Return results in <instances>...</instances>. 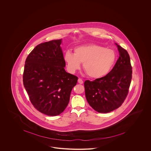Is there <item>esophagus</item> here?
Masks as SVG:
<instances>
[{
    "mask_svg": "<svg viewBox=\"0 0 151 151\" xmlns=\"http://www.w3.org/2000/svg\"><path fill=\"white\" fill-rule=\"evenodd\" d=\"M78 82L79 83H80V84H82L83 82V80H82L81 78H78Z\"/></svg>",
    "mask_w": 151,
    "mask_h": 151,
    "instance_id": "obj_1",
    "label": "esophagus"
}]
</instances>
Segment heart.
Masks as SVG:
<instances>
[{"mask_svg": "<svg viewBox=\"0 0 151 151\" xmlns=\"http://www.w3.org/2000/svg\"><path fill=\"white\" fill-rule=\"evenodd\" d=\"M116 58L114 51L95 44L78 46L74 49L73 54L68 51L64 55V60L70 73H75L82 63L83 69L87 75L95 78L109 73Z\"/></svg>", "mask_w": 151, "mask_h": 151, "instance_id": "obj_1", "label": "heart"}]
</instances>
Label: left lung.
Segmentation results:
<instances>
[{
  "label": "left lung",
  "mask_w": 151,
  "mask_h": 151,
  "mask_svg": "<svg viewBox=\"0 0 151 151\" xmlns=\"http://www.w3.org/2000/svg\"><path fill=\"white\" fill-rule=\"evenodd\" d=\"M119 52L116 63L105 76L84 82L88 104L100 113H108L122 104L132 79V66L127 51L115 43Z\"/></svg>",
  "instance_id": "8db88e82"
}]
</instances>
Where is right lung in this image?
<instances>
[{
  "label": "right lung",
  "mask_w": 151,
  "mask_h": 151,
  "mask_svg": "<svg viewBox=\"0 0 151 151\" xmlns=\"http://www.w3.org/2000/svg\"><path fill=\"white\" fill-rule=\"evenodd\" d=\"M62 39L41 43L27 56L23 84L30 100L39 111L47 116L61 114L69 104L78 78L68 73L60 45Z\"/></svg>",
  "instance_id": "add662e5"
}]
</instances>
